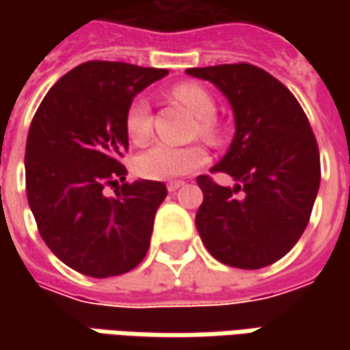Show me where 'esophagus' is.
I'll list each match as a JSON object with an SVG mask.
<instances>
[{
  "label": "esophagus",
  "mask_w": 350,
  "mask_h": 350,
  "mask_svg": "<svg viewBox=\"0 0 350 350\" xmlns=\"http://www.w3.org/2000/svg\"><path fill=\"white\" fill-rule=\"evenodd\" d=\"M183 185H185V183H183V181H171V183H167V191H169V193H175L177 189H181Z\"/></svg>",
  "instance_id": "esophagus-1"
}]
</instances>
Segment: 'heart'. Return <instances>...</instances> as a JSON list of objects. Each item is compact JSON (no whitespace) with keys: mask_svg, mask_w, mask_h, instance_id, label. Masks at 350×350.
<instances>
[{"mask_svg":"<svg viewBox=\"0 0 350 350\" xmlns=\"http://www.w3.org/2000/svg\"><path fill=\"white\" fill-rule=\"evenodd\" d=\"M171 93L198 118L196 134L202 140L212 142V144L220 142L222 130L214 120L216 101L208 89L196 81H183V83H177ZM124 126H126L130 140L134 144H144L152 136V107L146 97H136L130 103L126 116H124ZM206 159L208 155L200 146L175 148L169 144H154L152 148L144 150L136 157L134 167H136V173L144 179L167 181V179H175V177L195 171L200 165H204Z\"/></svg>","mask_w":350,"mask_h":350,"instance_id":"b5f03b06","label":"heart"}]
</instances>
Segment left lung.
<instances>
[{
    "mask_svg": "<svg viewBox=\"0 0 350 350\" xmlns=\"http://www.w3.org/2000/svg\"><path fill=\"white\" fill-rule=\"evenodd\" d=\"M187 74L214 83L235 116L232 146L212 171L237 183L196 177L204 195L196 230L224 265L269 267L296 245L319 191V150L308 116L288 88L257 66L222 64Z\"/></svg>",
    "mask_w": 350,
    "mask_h": 350,
    "instance_id": "left-lung-1",
    "label": "left lung"
}]
</instances>
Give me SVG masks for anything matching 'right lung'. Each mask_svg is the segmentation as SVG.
Wrapping results in <instances>:
<instances>
[{
    "mask_svg": "<svg viewBox=\"0 0 350 350\" xmlns=\"http://www.w3.org/2000/svg\"><path fill=\"white\" fill-rule=\"evenodd\" d=\"M167 70L91 60L60 77L34 115L27 150V198L50 251L81 275H124L150 247L159 181L124 183L130 103ZM123 181L122 185L118 183ZM116 186V195H104Z\"/></svg>",
    "mask_w": 350,
    "mask_h": 350,
    "instance_id": "right-lung-1",
    "label": "right lung"
}]
</instances>
